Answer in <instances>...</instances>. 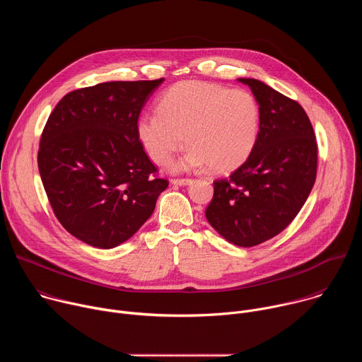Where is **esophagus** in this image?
<instances>
[{"mask_svg":"<svg viewBox=\"0 0 362 362\" xmlns=\"http://www.w3.org/2000/svg\"><path fill=\"white\" fill-rule=\"evenodd\" d=\"M193 180L192 179H172L170 183L172 185H177V186H186V185H190Z\"/></svg>","mask_w":362,"mask_h":362,"instance_id":"34e87169","label":"esophagus"}]
</instances>
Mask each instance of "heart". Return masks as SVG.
Listing matches in <instances>:
<instances>
[{"label":"heart","mask_w":362,"mask_h":362,"mask_svg":"<svg viewBox=\"0 0 362 362\" xmlns=\"http://www.w3.org/2000/svg\"><path fill=\"white\" fill-rule=\"evenodd\" d=\"M158 109L140 117L137 136L158 165L168 163L187 141L192 147L173 165L176 170L208 165L229 172L250 156L259 136V105L245 88L182 81L163 94Z\"/></svg>","instance_id":"1"}]
</instances>
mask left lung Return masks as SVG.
I'll return each instance as SVG.
<instances>
[{"instance_id":"obj_1","label":"left lung","mask_w":362,"mask_h":362,"mask_svg":"<svg viewBox=\"0 0 362 362\" xmlns=\"http://www.w3.org/2000/svg\"><path fill=\"white\" fill-rule=\"evenodd\" d=\"M261 110L259 136L246 162L214 182L206 219L228 242L250 247L281 233L317 179L318 147L299 103L255 78H239Z\"/></svg>"}]
</instances>
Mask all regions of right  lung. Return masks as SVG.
Wrapping results in <instances>:
<instances>
[{
    "label": "right lung",
    "instance_id": "1",
    "mask_svg": "<svg viewBox=\"0 0 362 362\" xmlns=\"http://www.w3.org/2000/svg\"><path fill=\"white\" fill-rule=\"evenodd\" d=\"M163 80L74 90L45 123L38 170L47 197L64 229L90 246L112 249L130 239L169 185L137 136L140 112Z\"/></svg>",
    "mask_w": 362,
    "mask_h": 362
}]
</instances>
